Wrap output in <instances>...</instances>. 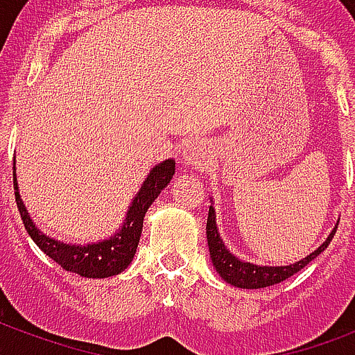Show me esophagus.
Here are the masks:
<instances>
[{
  "label": "esophagus",
  "instance_id": "34e87169",
  "mask_svg": "<svg viewBox=\"0 0 355 355\" xmlns=\"http://www.w3.org/2000/svg\"><path fill=\"white\" fill-rule=\"evenodd\" d=\"M210 150L206 147V144L202 139H189L188 144L184 145L182 149V160L184 164L188 166H202L205 167L210 160Z\"/></svg>",
  "mask_w": 355,
  "mask_h": 355
}]
</instances>
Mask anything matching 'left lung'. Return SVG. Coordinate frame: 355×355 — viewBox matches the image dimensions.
<instances>
[{"instance_id": "obj_1", "label": "left lung", "mask_w": 355, "mask_h": 355, "mask_svg": "<svg viewBox=\"0 0 355 355\" xmlns=\"http://www.w3.org/2000/svg\"><path fill=\"white\" fill-rule=\"evenodd\" d=\"M337 227L326 237V241L317 247V250L309 252L306 258L298 259L295 263L289 265H278V267H270V265H256L250 261H243L237 256H234L227 247L225 241L219 236V228L216 223V210L210 206L208 210V221H206V237H208V248H210L211 263L216 267L223 280L234 287H241V289H261V287L275 286L280 282L287 280L289 276L297 275L298 270L304 269L306 265L319 256L328 245H330L331 237L336 234Z\"/></svg>"}]
</instances>
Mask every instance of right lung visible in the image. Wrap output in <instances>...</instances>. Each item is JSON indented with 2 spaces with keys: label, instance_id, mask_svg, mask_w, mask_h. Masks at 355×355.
I'll use <instances>...</instances> for the list:
<instances>
[{
  "label": "right lung",
  "instance_id": "1",
  "mask_svg": "<svg viewBox=\"0 0 355 355\" xmlns=\"http://www.w3.org/2000/svg\"><path fill=\"white\" fill-rule=\"evenodd\" d=\"M175 175V160H167L156 164L149 171L147 178L141 184V188L128 206L127 216L118 232L103 241L88 243V245H75V243L58 241L55 237L47 236L36 227L31 219L29 211L25 208L24 200L19 197L18 178H16V158H14V195L18 205L19 216L24 221L25 230L33 237V241L38 245L42 252L49 256L53 261H57L62 269L85 276V278H108L116 276L127 269L134 259L136 248H138L141 228H144V217L149 210V206L162 193V189L167 188Z\"/></svg>",
  "mask_w": 355,
  "mask_h": 355
}]
</instances>
